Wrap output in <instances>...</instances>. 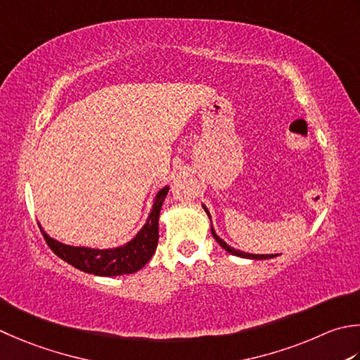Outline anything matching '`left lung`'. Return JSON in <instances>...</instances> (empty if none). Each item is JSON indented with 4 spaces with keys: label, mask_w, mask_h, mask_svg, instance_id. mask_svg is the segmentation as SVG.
I'll list each match as a JSON object with an SVG mask.
<instances>
[{
    "label": "left lung",
    "mask_w": 360,
    "mask_h": 360,
    "mask_svg": "<svg viewBox=\"0 0 360 360\" xmlns=\"http://www.w3.org/2000/svg\"><path fill=\"white\" fill-rule=\"evenodd\" d=\"M201 206H202L204 210H206V214H207V217H209V220H210V232H212V236H214V238L217 240V243L220 245L224 251H228L229 255L243 257V259H271V257L279 256V255H251V252H245V251H238V250H236V248H232V246H229L226 242L223 240V238H220V237L217 236V232H215V229H214V226H212V218H210V214H209L207 207L204 206V204H201Z\"/></svg>",
    "instance_id": "8db88e82"
}]
</instances>
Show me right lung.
<instances>
[{
  "mask_svg": "<svg viewBox=\"0 0 360 360\" xmlns=\"http://www.w3.org/2000/svg\"><path fill=\"white\" fill-rule=\"evenodd\" d=\"M170 187H162L153 200L151 212L136 237L115 248H91V246H73L56 240L41 228L45 240L56 256L65 260L75 269L96 276H120L136 273L148 264L158 248L159 214Z\"/></svg>",
  "mask_w": 360,
  "mask_h": 360,
  "instance_id": "add662e5",
  "label": "right lung"
}]
</instances>
